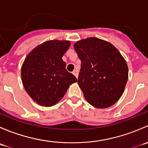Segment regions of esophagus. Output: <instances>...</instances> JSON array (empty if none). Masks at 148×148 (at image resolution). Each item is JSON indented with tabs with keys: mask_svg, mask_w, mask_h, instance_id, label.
<instances>
[{
	"mask_svg": "<svg viewBox=\"0 0 148 148\" xmlns=\"http://www.w3.org/2000/svg\"><path fill=\"white\" fill-rule=\"evenodd\" d=\"M73 74H74V75L77 78V77H78V75H79L78 70H77V69L74 70V71H73Z\"/></svg>",
	"mask_w": 148,
	"mask_h": 148,
	"instance_id": "esophagus-1",
	"label": "esophagus"
}]
</instances>
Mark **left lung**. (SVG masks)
<instances>
[{
  "label": "left lung",
  "mask_w": 148,
  "mask_h": 148,
  "mask_svg": "<svg viewBox=\"0 0 148 148\" xmlns=\"http://www.w3.org/2000/svg\"><path fill=\"white\" fill-rule=\"evenodd\" d=\"M74 48L82 62L78 84L88 103L107 108L122 97L128 79L127 62L117 48L100 38L77 41Z\"/></svg>",
  "instance_id": "1"
}]
</instances>
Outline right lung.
<instances>
[{
	"label": "right lung",
	"mask_w": 148,
	"mask_h": 148,
	"mask_svg": "<svg viewBox=\"0 0 148 148\" xmlns=\"http://www.w3.org/2000/svg\"><path fill=\"white\" fill-rule=\"evenodd\" d=\"M71 45L66 40L46 41L34 48L21 66L23 86L38 104L51 107L59 102L77 79L66 69L62 56Z\"/></svg>",
	"instance_id": "right-lung-1"
}]
</instances>
